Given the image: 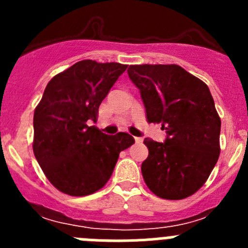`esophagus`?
I'll return each instance as SVG.
<instances>
[{"instance_id":"34e87169","label":"esophagus","mask_w":248,"mask_h":248,"mask_svg":"<svg viewBox=\"0 0 248 248\" xmlns=\"http://www.w3.org/2000/svg\"><path fill=\"white\" fill-rule=\"evenodd\" d=\"M134 139H135V143L137 144H143V141H144V139L141 137H135Z\"/></svg>"}]
</instances>
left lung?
Returning <instances> with one entry per match:
<instances>
[{
    "mask_svg": "<svg viewBox=\"0 0 248 248\" xmlns=\"http://www.w3.org/2000/svg\"><path fill=\"white\" fill-rule=\"evenodd\" d=\"M149 123L161 124L164 143L145 138L141 174L165 200L189 198L206 183L220 155L221 119L209 87L176 64L129 65Z\"/></svg>",
    "mask_w": 248,
    "mask_h": 248,
    "instance_id": "obj_1",
    "label": "left lung"
}]
</instances>
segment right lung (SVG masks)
<instances>
[{"label":"right lung","mask_w":248,"mask_h":248,"mask_svg":"<svg viewBox=\"0 0 248 248\" xmlns=\"http://www.w3.org/2000/svg\"><path fill=\"white\" fill-rule=\"evenodd\" d=\"M126 65L77 62L54 76L33 115V153L50 184L71 196H87L108 183L120 151L134 144L128 133L107 135L88 122Z\"/></svg>","instance_id":"add662e5"}]
</instances>
